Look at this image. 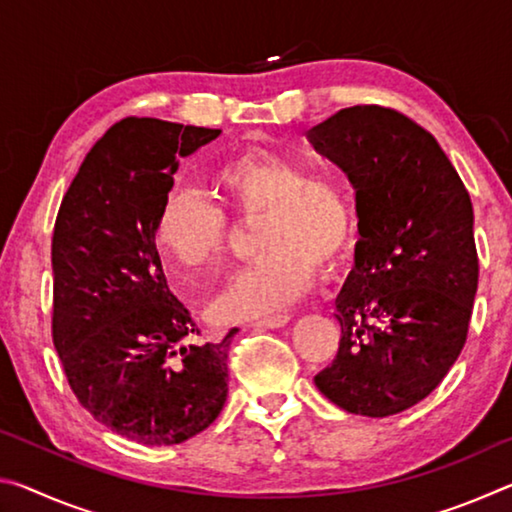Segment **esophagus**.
I'll return each instance as SVG.
<instances>
[{
  "mask_svg": "<svg viewBox=\"0 0 512 512\" xmlns=\"http://www.w3.org/2000/svg\"><path fill=\"white\" fill-rule=\"evenodd\" d=\"M287 323H289L287 314H277V316H266L262 320H257L255 327H259V329H277V327H284Z\"/></svg>",
  "mask_w": 512,
  "mask_h": 512,
  "instance_id": "esophagus-1",
  "label": "esophagus"
}]
</instances>
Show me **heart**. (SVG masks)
<instances>
[{
    "mask_svg": "<svg viewBox=\"0 0 512 512\" xmlns=\"http://www.w3.org/2000/svg\"><path fill=\"white\" fill-rule=\"evenodd\" d=\"M223 203L239 221H257L262 255L228 282L210 305L216 323H244L287 309L316 280V264L334 266L354 237L348 187L329 173L273 149H248L214 173ZM230 219L194 189H173L155 221L164 259L185 271L219 262L230 244Z\"/></svg>",
    "mask_w": 512,
    "mask_h": 512,
    "instance_id": "1",
    "label": "heart"
}]
</instances>
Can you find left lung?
Here are the masks:
<instances>
[{"label": "left lung", "instance_id": "obj_1", "mask_svg": "<svg viewBox=\"0 0 512 512\" xmlns=\"http://www.w3.org/2000/svg\"><path fill=\"white\" fill-rule=\"evenodd\" d=\"M307 137L348 173L361 237L336 298L339 352L314 381L343 411L386 418L424 400L465 345L472 201L436 137L393 108H343Z\"/></svg>", "mask_w": 512, "mask_h": 512}]
</instances>
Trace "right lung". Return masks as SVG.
I'll return each mask as SVG.
<instances>
[{
	"label": "right lung",
	"instance_id": "add662e5",
	"mask_svg": "<svg viewBox=\"0 0 512 512\" xmlns=\"http://www.w3.org/2000/svg\"><path fill=\"white\" fill-rule=\"evenodd\" d=\"M219 128L151 117L117 121L63 196L51 239V336L76 400L142 445H178L219 418L228 397L230 329H201L169 291L155 221L178 160Z\"/></svg>",
	"mask_w": 512,
	"mask_h": 512
}]
</instances>
